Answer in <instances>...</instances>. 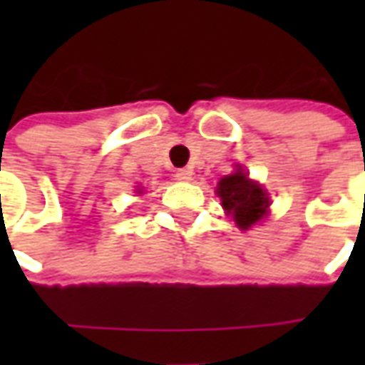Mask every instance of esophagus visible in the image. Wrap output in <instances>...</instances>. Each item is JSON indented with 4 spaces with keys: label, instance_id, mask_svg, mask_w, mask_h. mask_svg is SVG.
Segmentation results:
<instances>
[{
    "label": "esophagus",
    "instance_id": "esophagus-1",
    "mask_svg": "<svg viewBox=\"0 0 365 365\" xmlns=\"http://www.w3.org/2000/svg\"><path fill=\"white\" fill-rule=\"evenodd\" d=\"M191 175H193V172H191L190 168H182V170L175 172V180H180V182H191Z\"/></svg>",
    "mask_w": 365,
    "mask_h": 365
}]
</instances>
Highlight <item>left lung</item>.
I'll list each match as a JSON object with an SVG mask.
<instances>
[{"label": "left lung", "instance_id": "1", "mask_svg": "<svg viewBox=\"0 0 365 365\" xmlns=\"http://www.w3.org/2000/svg\"><path fill=\"white\" fill-rule=\"evenodd\" d=\"M217 195L221 197L222 209L235 219L238 229H250L268 215V193L262 190L260 183L252 182L240 166L232 174L221 178Z\"/></svg>", "mask_w": 365, "mask_h": 365}]
</instances>
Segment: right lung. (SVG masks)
<instances>
[{
	"label": "right lung",
	"mask_w": 365,
	"mask_h": 365,
	"mask_svg": "<svg viewBox=\"0 0 365 365\" xmlns=\"http://www.w3.org/2000/svg\"><path fill=\"white\" fill-rule=\"evenodd\" d=\"M136 193H143V191H136Z\"/></svg>",
	"instance_id": "add662e5"
}]
</instances>
